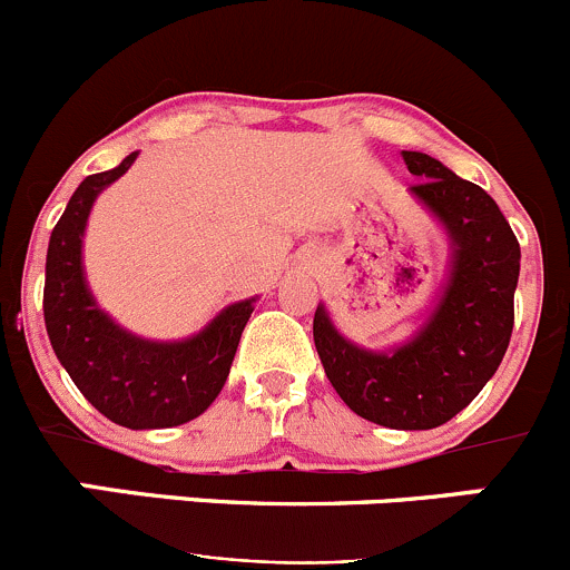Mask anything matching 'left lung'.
<instances>
[{"instance_id": "left-lung-1", "label": "left lung", "mask_w": 570, "mask_h": 570, "mask_svg": "<svg viewBox=\"0 0 570 570\" xmlns=\"http://www.w3.org/2000/svg\"><path fill=\"white\" fill-rule=\"evenodd\" d=\"M416 203L442 225L450 268L414 337L386 351L351 343L324 304L313 321L326 379L354 414L395 431H428L463 412L489 384L513 332L521 249L494 203L439 158L403 150Z\"/></svg>"}]
</instances>
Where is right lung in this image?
Returning a JSON list of instances; mask_svg holds the SVG:
<instances>
[{
  "mask_svg": "<svg viewBox=\"0 0 570 570\" xmlns=\"http://www.w3.org/2000/svg\"><path fill=\"white\" fill-rule=\"evenodd\" d=\"M137 156L85 178L68 199L46 252L43 318L51 348L81 395L117 425L150 431L184 425L216 401L255 298L227 304L197 334L167 343L128 332L98 307L81 261L87 219L98 195Z\"/></svg>",
  "mask_w": 570,
  "mask_h": 570,
  "instance_id": "1",
  "label": "right lung"
}]
</instances>
